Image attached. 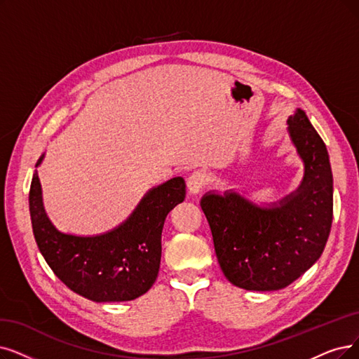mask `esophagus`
Wrapping results in <instances>:
<instances>
[{
	"instance_id": "34e87169",
	"label": "esophagus",
	"mask_w": 359,
	"mask_h": 359,
	"mask_svg": "<svg viewBox=\"0 0 359 359\" xmlns=\"http://www.w3.org/2000/svg\"><path fill=\"white\" fill-rule=\"evenodd\" d=\"M208 185V178L203 172H193V174L187 180V187L191 194L202 193Z\"/></svg>"
}]
</instances>
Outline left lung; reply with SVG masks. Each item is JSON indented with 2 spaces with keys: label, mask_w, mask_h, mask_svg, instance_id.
I'll return each instance as SVG.
<instances>
[{
  "label": "left lung",
  "mask_w": 359,
  "mask_h": 359,
  "mask_svg": "<svg viewBox=\"0 0 359 359\" xmlns=\"http://www.w3.org/2000/svg\"><path fill=\"white\" fill-rule=\"evenodd\" d=\"M305 162V178L278 206L261 209L240 194H206L209 222L224 276L240 289L287 287L321 256L333 221V174L327 147L304 110L287 119Z\"/></svg>",
  "instance_id": "left-lung-1"
}]
</instances>
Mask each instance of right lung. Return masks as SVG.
<instances>
[{
	"instance_id": "add662e5",
	"label": "right lung",
	"mask_w": 359,
	"mask_h": 359,
	"mask_svg": "<svg viewBox=\"0 0 359 359\" xmlns=\"http://www.w3.org/2000/svg\"><path fill=\"white\" fill-rule=\"evenodd\" d=\"M42 159L44 154L36 166ZM184 197V178H172L149 191L119 228L95 237H76L57 231L47 218L35 170L29 190L35 241L54 274L72 292L94 302L134 300L156 281L166 215Z\"/></svg>"
}]
</instances>
